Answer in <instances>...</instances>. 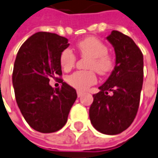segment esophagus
<instances>
[{
	"label": "esophagus",
	"instance_id": "1",
	"mask_svg": "<svg viewBox=\"0 0 158 158\" xmlns=\"http://www.w3.org/2000/svg\"><path fill=\"white\" fill-rule=\"evenodd\" d=\"M82 94H83V93H82L81 91H79V90H77V96H78V97H81V96H82Z\"/></svg>",
	"mask_w": 158,
	"mask_h": 158
}]
</instances>
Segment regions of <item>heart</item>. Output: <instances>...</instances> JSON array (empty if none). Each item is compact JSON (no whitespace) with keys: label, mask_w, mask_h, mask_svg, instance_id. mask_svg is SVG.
Wrapping results in <instances>:
<instances>
[{"label":"heart","mask_w":158,"mask_h":158,"mask_svg":"<svg viewBox=\"0 0 158 158\" xmlns=\"http://www.w3.org/2000/svg\"><path fill=\"white\" fill-rule=\"evenodd\" d=\"M77 48L81 57L89 58L86 69L89 70L77 71L67 77L68 83L78 90H86L96 82V70L99 75L105 76L114 68V59L108 54V47L96 37H88L79 42ZM77 60L75 54L69 48L64 49L60 56L61 66L65 70L72 69Z\"/></svg>","instance_id":"1"}]
</instances>
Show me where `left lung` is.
Wrapping results in <instances>:
<instances>
[{
  "label": "left lung",
  "instance_id": "left-lung-1",
  "mask_svg": "<svg viewBox=\"0 0 158 158\" xmlns=\"http://www.w3.org/2000/svg\"><path fill=\"white\" fill-rule=\"evenodd\" d=\"M107 40L114 47L116 65L107 81L93 95L89 118L96 131L116 135L133 123L143 81V56L131 37L113 30Z\"/></svg>",
  "mask_w": 158,
  "mask_h": 158
}]
</instances>
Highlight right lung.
<instances>
[{"instance_id":"add662e5","label":"right lung","mask_w":158,"mask_h":158,"mask_svg":"<svg viewBox=\"0 0 158 158\" xmlns=\"http://www.w3.org/2000/svg\"><path fill=\"white\" fill-rule=\"evenodd\" d=\"M69 43L65 37L38 32L22 44L14 64L12 81L17 105L29 126L42 133H52L65 125L76 89L62 81L54 89L49 79L62 75L60 56Z\"/></svg>"}]
</instances>
